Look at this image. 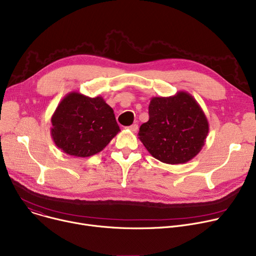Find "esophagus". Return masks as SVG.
Masks as SVG:
<instances>
[{"label": "esophagus", "mask_w": 256, "mask_h": 256, "mask_svg": "<svg viewBox=\"0 0 256 256\" xmlns=\"http://www.w3.org/2000/svg\"><path fill=\"white\" fill-rule=\"evenodd\" d=\"M130 130H132V132H137L138 130V124H132L130 126H128V128Z\"/></svg>", "instance_id": "obj_1"}]
</instances>
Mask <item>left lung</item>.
Instances as JSON below:
<instances>
[{
  "mask_svg": "<svg viewBox=\"0 0 256 256\" xmlns=\"http://www.w3.org/2000/svg\"><path fill=\"white\" fill-rule=\"evenodd\" d=\"M209 122L196 98L186 92L153 96L149 120L140 126L139 139L150 154L168 164H185L205 145Z\"/></svg>",
  "mask_w": 256,
  "mask_h": 256,
  "instance_id": "8db88e82",
  "label": "left lung"
}]
</instances>
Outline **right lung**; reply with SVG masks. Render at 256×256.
Returning a JSON list of instances; mask_svg holds the SVG:
<instances>
[{
  "instance_id": "add662e5",
  "label": "right lung",
  "mask_w": 256,
  "mask_h": 256,
  "mask_svg": "<svg viewBox=\"0 0 256 256\" xmlns=\"http://www.w3.org/2000/svg\"><path fill=\"white\" fill-rule=\"evenodd\" d=\"M54 144L71 156L88 158L103 150L120 132L113 109L102 96L68 94L51 117Z\"/></svg>"
}]
</instances>
